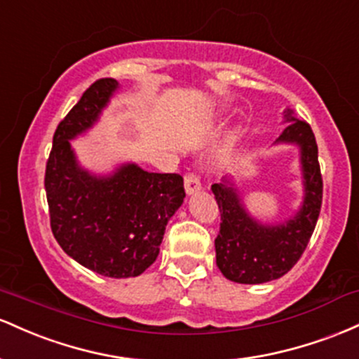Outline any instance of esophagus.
<instances>
[{"instance_id": "esophagus-1", "label": "esophagus", "mask_w": 359, "mask_h": 359, "mask_svg": "<svg viewBox=\"0 0 359 359\" xmlns=\"http://www.w3.org/2000/svg\"><path fill=\"white\" fill-rule=\"evenodd\" d=\"M184 190H187V195H193V193L200 191L201 190V183H200V178L196 175H190L184 176Z\"/></svg>"}]
</instances>
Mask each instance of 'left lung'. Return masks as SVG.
<instances>
[{"mask_svg": "<svg viewBox=\"0 0 359 359\" xmlns=\"http://www.w3.org/2000/svg\"><path fill=\"white\" fill-rule=\"evenodd\" d=\"M288 123L273 146L299 149L304 196L299 210L281 222H261L245 208L231 175L212 184L220 210V232L215 239L217 266L227 280L259 285L283 276L300 259L316 229L322 205V176L312 128L292 108L283 111Z\"/></svg>", "mask_w": 359, "mask_h": 359, "instance_id": "left-lung-1", "label": "left lung"}]
</instances>
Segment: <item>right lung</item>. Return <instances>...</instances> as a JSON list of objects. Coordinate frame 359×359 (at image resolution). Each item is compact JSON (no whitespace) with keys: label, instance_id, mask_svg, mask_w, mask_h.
<instances>
[{"label":"right lung","instance_id":"right-lung-1","mask_svg":"<svg viewBox=\"0 0 359 359\" xmlns=\"http://www.w3.org/2000/svg\"><path fill=\"white\" fill-rule=\"evenodd\" d=\"M118 90L115 79H98L59 123L46 193L52 233L62 251L98 275L130 278L154 263L169 219L187 195L180 175L149 172L135 163L107 175L81 166L71 140L98 123Z\"/></svg>","mask_w":359,"mask_h":359}]
</instances>
